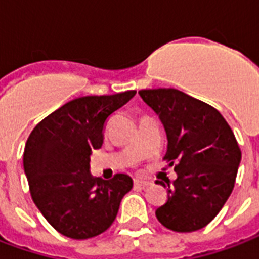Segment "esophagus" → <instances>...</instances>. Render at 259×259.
<instances>
[{
  "instance_id": "34e87169",
  "label": "esophagus",
  "mask_w": 259,
  "mask_h": 259,
  "mask_svg": "<svg viewBox=\"0 0 259 259\" xmlns=\"http://www.w3.org/2000/svg\"><path fill=\"white\" fill-rule=\"evenodd\" d=\"M135 185H137V187H143V188H147V187H149V185H152V181H149V180H144V178L136 177Z\"/></svg>"
}]
</instances>
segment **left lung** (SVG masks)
<instances>
[{
    "instance_id": "left-lung-1",
    "label": "left lung",
    "mask_w": 259,
    "mask_h": 259,
    "mask_svg": "<svg viewBox=\"0 0 259 259\" xmlns=\"http://www.w3.org/2000/svg\"><path fill=\"white\" fill-rule=\"evenodd\" d=\"M139 95L166 130L164 160L177 178L167 202L155 211L170 231H199L211 222L235 187L242 152L231 126L214 107L177 89H144Z\"/></svg>"
}]
</instances>
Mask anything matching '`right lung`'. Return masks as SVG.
I'll list each match as a JSON object with an SVG mask.
<instances>
[{
  "mask_svg": "<svg viewBox=\"0 0 259 259\" xmlns=\"http://www.w3.org/2000/svg\"><path fill=\"white\" fill-rule=\"evenodd\" d=\"M136 95L85 96L68 101L34 127L23 154L38 210L59 233L83 240L112 225L120 200L133 188L127 174H91V155L103 145L107 118Z\"/></svg>",
  "mask_w": 259,
  "mask_h": 259,
  "instance_id": "obj_1",
  "label": "right lung"
}]
</instances>
